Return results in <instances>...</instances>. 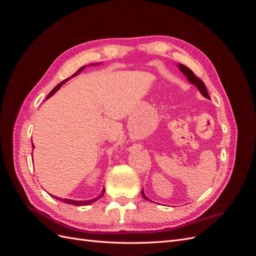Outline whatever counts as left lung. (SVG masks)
Instances as JSON below:
<instances>
[{
	"label": "left lung",
	"instance_id": "left-lung-1",
	"mask_svg": "<svg viewBox=\"0 0 256 256\" xmlns=\"http://www.w3.org/2000/svg\"><path fill=\"white\" fill-rule=\"evenodd\" d=\"M178 67H180V70L182 72V74H184L186 76H187L188 80H189L192 84L196 85L198 88V90H200V92H202V95H203L204 97H206V98H209V96H208V92H207V88H206V86H205V84L203 83V81L200 80V79L198 78V76H196L194 74V72H193L191 70V69H189L188 67H186L184 65L180 64V65H178ZM142 196H143V198H144L148 200V198H147L145 196L143 190H142Z\"/></svg>",
	"mask_w": 256,
	"mask_h": 256
}]
</instances>
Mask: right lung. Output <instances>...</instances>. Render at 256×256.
I'll list each match as a JSON object with an SVG mask.
<instances>
[{
    "mask_svg": "<svg viewBox=\"0 0 256 256\" xmlns=\"http://www.w3.org/2000/svg\"><path fill=\"white\" fill-rule=\"evenodd\" d=\"M85 68V66H83V67H81L78 72H76V74H74L72 76H69V78H67V79H65L64 81H62L60 83H58L56 88H54L51 92H50V94L48 95V97L47 98H49V97H51L54 92H56V90H58V88L62 86V85H63L67 80H69L70 78H72V76H76V74H80L81 72V70H83V69ZM32 147H34V145H32ZM104 189L102 190V194H100L99 196H97L96 198H94V200H68V198H56V196H53V198H58V200H60V202H64V203H67V204H70V205H74V206H84V205H88V204H92V203H94L95 200H99V198H102V196H104Z\"/></svg>",
    "mask_w": 256,
    "mask_h": 256,
    "instance_id": "obj_1",
    "label": "right lung"
}]
</instances>
